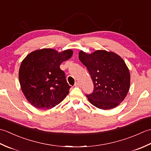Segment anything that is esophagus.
I'll use <instances>...</instances> for the list:
<instances>
[{"mask_svg":"<svg viewBox=\"0 0 151 151\" xmlns=\"http://www.w3.org/2000/svg\"><path fill=\"white\" fill-rule=\"evenodd\" d=\"M75 86H80V83H79V82H76Z\"/></svg>","mask_w":151,"mask_h":151,"instance_id":"1","label":"esophagus"}]
</instances>
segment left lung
Segmentation results:
<instances>
[{"label":"left lung","mask_w":151,"mask_h":151,"mask_svg":"<svg viewBox=\"0 0 151 151\" xmlns=\"http://www.w3.org/2000/svg\"><path fill=\"white\" fill-rule=\"evenodd\" d=\"M78 58L87 68L94 85L93 91L86 95L90 103L102 110L117 106L130 88V72L124 60L118 54L104 50L92 54L81 50Z\"/></svg>","instance_id":"8db88e82"}]
</instances>
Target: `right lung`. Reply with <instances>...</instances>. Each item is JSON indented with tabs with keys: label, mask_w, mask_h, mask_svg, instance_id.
Instances as JSON below:
<instances>
[{
	"label": "right lung",
	"mask_w": 151,
	"mask_h": 151,
	"mask_svg": "<svg viewBox=\"0 0 151 151\" xmlns=\"http://www.w3.org/2000/svg\"><path fill=\"white\" fill-rule=\"evenodd\" d=\"M73 54L70 49L58 52L52 49H43L32 52L22 60L19 82L25 97L35 108L50 109L68 95L70 86L60 65Z\"/></svg>",
	"instance_id": "obj_1"
}]
</instances>
